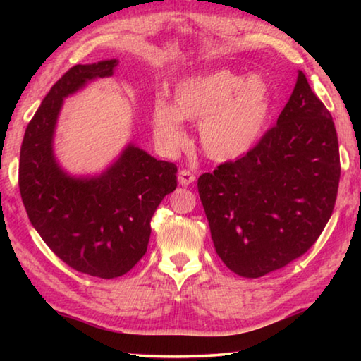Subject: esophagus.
<instances>
[{
  "label": "esophagus",
  "instance_id": "34e87169",
  "mask_svg": "<svg viewBox=\"0 0 361 361\" xmlns=\"http://www.w3.org/2000/svg\"><path fill=\"white\" fill-rule=\"evenodd\" d=\"M195 181V175L191 172V170H186V169H183V170H180V173H178V183L181 186H189L191 185V183H194Z\"/></svg>",
  "mask_w": 361,
  "mask_h": 361
}]
</instances>
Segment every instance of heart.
<instances>
[{"instance_id":"heart-1","label":"heart","mask_w":361,"mask_h":361,"mask_svg":"<svg viewBox=\"0 0 361 361\" xmlns=\"http://www.w3.org/2000/svg\"><path fill=\"white\" fill-rule=\"evenodd\" d=\"M271 109L272 95L264 79L216 70L176 84L173 106L154 102L152 129L164 149L176 151L186 142L183 121L199 122L204 154L216 162L234 161L261 138Z\"/></svg>"}]
</instances>
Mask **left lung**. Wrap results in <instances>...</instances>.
Returning <instances> with one entry per match:
<instances>
[{
    "mask_svg": "<svg viewBox=\"0 0 361 361\" xmlns=\"http://www.w3.org/2000/svg\"><path fill=\"white\" fill-rule=\"evenodd\" d=\"M339 176L333 118L299 71L277 126L245 156L199 176L219 258L248 279L299 258L331 218Z\"/></svg>",
    "mask_w": 361,
    "mask_h": 361,
    "instance_id": "8db88e82",
    "label": "left lung"
}]
</instances>
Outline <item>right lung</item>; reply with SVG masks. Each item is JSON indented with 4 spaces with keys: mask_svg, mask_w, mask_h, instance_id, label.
Wrapping results in <instances>:
<instances>
[{
    "mask_svg": "<svg viewBox=\"0 0 361 361\" xmlns=\"http://www.w3.org/2000/svg\"><path fill=\"white\" fill-rule=\"evenodd\" d=\"M118 60L76 65L52 85L27 126L19 188L33 228L65 264L92 277L114 279L143 258L151 218L176 188V166L129 143L105 172L71 176L54 156L60 108L97 78L113 76Z\"/></svg>",
    "mask_w": 361,
    "mask_h": 361,
    "instance_id": "add662e5",
    "label": "right lung"
}]
</instances>
